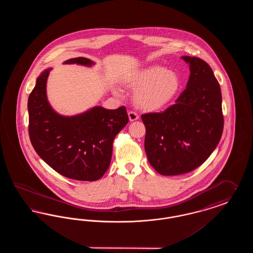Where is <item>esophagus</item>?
Here are the masks:
<instances>
[{"label": "esophagus", "instance_id": "obj_1", "mask_svg": "<svg viewBox=\"0 0 253 253\" xmlns=\"http://www.w3.org/2000/svg\"><path fill=\"white\" fill-rule=\"evenodd\" d=\"M128 116H129V121H131V122L138 120V115L136 113H134V112H129Z\"/></svg>", "mask_w": 253, "mask_h": 253}]
</instances>
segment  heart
I'll return each instance as SVG.
<instances>
[{"instance_id": "b5f03b06", "label": "heart", "mask_w": 253, "mask_h": 253, "mask_svg": "<svg viewBox=\"0 0 253 253\" xmlns=\"http://www.w3.org/2000/svg\"><path fill=\"white\" fill-rule=\"evenodd\" d=\"M134 94V103L139 109L157 112L169 107L179 95L182 87L179 75L162 65H150L132 75L126 81ZM115 93H121L114 88Z\"/></svg>"}]
</instances>
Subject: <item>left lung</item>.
<instances>
[{"mask_svg": "<svg viewBox=\"0 0 253 253\" xmlns=\"http://www.w3.org/2000/svg\"><path fill=\"white\" fill-rule=\"evenodd\" d=\"M181 59L189 64L190 77L176 103L162 113L141 116L146 155L162 175L186 173L203 164L224 127L221 89L211 68L199 58Z\"/></svg>", "mask_w": 253, "mask_h": 253, "instance_id": "8db88e82", "label": "left lung"}]
</instances>
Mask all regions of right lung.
<instances>
[{"label": "right lung", "mask_w": 253, "mask_h": 253, "mask_svg": "<svg viewBox=\"0 0 253 253\" xmlns=\"http://www.w3.org/2000/svg\"><path fill=\"white\" fill-rule=\"evenodd\" d=\"M63 63L95 65L86 58ZM52 69L40 74L28 97L31 143L39 157L61 175L76 180H97L110 166L114 138L129 121L126 108L110 110L96 105L74 116L60 115L51 106L46 94Z\"/></svg>", "instance_id": "1"}]
</instances>
